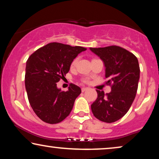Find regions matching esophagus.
<instances>
[{"mask_svg": "<svg viewBox=\"0 0 159 159\" xmlns=\"http://www.w3.org/2000/svg\"><path fill=\"white\" fill-rule=\"evenodd\" d=\"M88 88H82V92H84V91H86L87 90H88Z\"/></svg>", "mask_w": 159, "mask_h": 159, "instance_id": "obj_1", "label": "esophagus"}]
</instances>
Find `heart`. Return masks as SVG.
I'll list each match as a JSON object with an SVG mask.
<instances>
[{
    "instance_id": "heart-1",
    "label": "heart",
    "mask_w": 159,
    "mask_h": 159,
    "mask_svg": "<svg viewBox=\"0 0 159 159\" xmlns=\"http://www.w3.org/2000/svg\"><path fill=\"white\" fill-rule=\"evenodd\" d=\"M78 60H79V58H78V57L75 58V59H74V60L72 61V62H71V67H75V66H76V65H77V64ZM84 82H88V79H84Z\"/></svg>"
}]
</instances>
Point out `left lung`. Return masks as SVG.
I'll return each instance as SVG.
<instances>
[{
	"mask_svg": "<svg viewBox=\"0 0 159 159\" xmlns=\"http://www.w3.org/2000/svg\"><path fill=\"white\" fill-rule=\"evenodd\" d=\"M90 50L103 61L107 84L111 92L96 90L98 98L91 105L94 116L106 123L114 122L127 114L133 103L140 80L138 60L133 53L116 45Z\"/></svg>",
	"mask_w": 159,
	"mask_h": 159,
	"instance_id": "left-lung-1",
	"label": "left lung"
}]
</instances>
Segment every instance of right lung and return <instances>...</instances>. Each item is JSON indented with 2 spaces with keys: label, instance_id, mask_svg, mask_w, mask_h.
Returning <instances> with one entry per match:
<instances>
[{
  "label": "right lung",
  "instance_id": "right-lung-1",
  "mask_svg": "<svg viewBox=\"0 0 159 159\" xmlns=\"http://www.w3.org/2000/svg\"><path fill=\"white\" fill-rule=\"evenodd\" d=\"M87 48L51 43L37 50L26 63L25 88L30 104L41 120L62 121L72 110L81 89L74 84L64 92L56 82L66 76L72 61Z\"/></svg>",
  "mask_w": 159,
  "mask_h": 159
}]
</instances>
